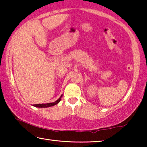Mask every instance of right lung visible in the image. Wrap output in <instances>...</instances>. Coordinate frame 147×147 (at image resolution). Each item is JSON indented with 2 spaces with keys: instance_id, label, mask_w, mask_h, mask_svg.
<instances>
[{
  "instance_id": "obj_1",
  "label": "right lung",
  "mask_w": 147,
  "mask_h": 147,
  "mask_svg": "<svg viewBox=\"0 0 147 147\" xmlns=\"http://www.w3.org/2000/svg\"><path fill=\"white\" fill-rule=\"evenodd\" d=\"M62 95L63 94H61L60 97H59L58 100H56L55 102H51V103H47V104H34V106L35 107H36V108H49V107H51V106H53L54 105H56L57 104H58L59 102L61 100V98L62 97Z\"/></svg>"
}]
</instances>
